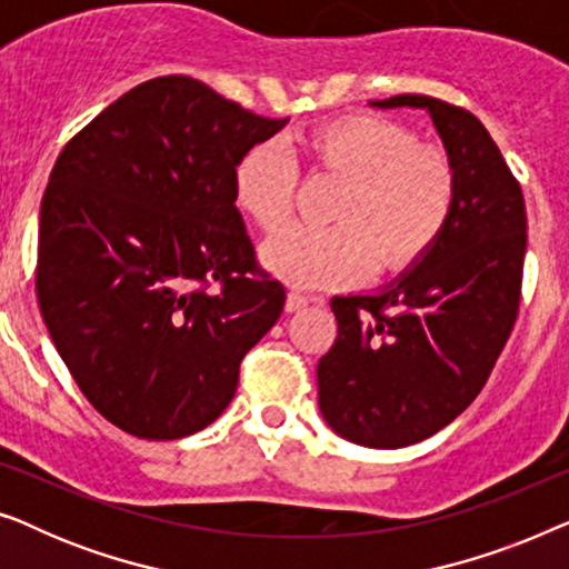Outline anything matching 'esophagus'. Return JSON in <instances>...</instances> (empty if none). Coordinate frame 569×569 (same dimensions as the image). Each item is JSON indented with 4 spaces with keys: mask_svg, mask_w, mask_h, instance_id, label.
Listing matches in <instances>:
<instances>
[{
    "mask_svg": "<svg viewBox=\"0 0 569 569\" xmlns=\"http://www.w3.org/2000/svg\"><path fill=\"white\" fill-rule=\"evenodd\" d=\"M310 302V298L308 295H302V292H287V300H284V310L287 313H295V310H302Z\"/></svg>",
    "mask_w": 569,
    "mask_h": 569,
    "instance_id": "esophagus-1",
    "label": "esophagus"
}]
</instances>
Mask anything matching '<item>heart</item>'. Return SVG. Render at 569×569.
I'll return each mask as SVG.
<instances>
[{
  "label": "heart",
  "mask_w": 569,
  "mask_h": 569,
  "mask_svg": "<svg viewBox=\"0 0 569 569\" xmlns=\"http://www.w3.org/2000/svg\"><path fill=\"white\" fill-rule=\"evenodd\" d=\"M308 166L345 178L331 228L290 224L261 246L271 274L295 287L349 284L368 271H403L446 232L458 201L450 154L399 121L347 113L300 139ZM300 173L274 142L248 147L232 168V199L261 230L290 220Z\"/></svg>",
  "instance_id": "heart-1"
}]
</instances>
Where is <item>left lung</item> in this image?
Here are the masks:
<instances>
[{"label": "left lung", "mask_w": 569, "mask_h": 569, "mask_svg": "<svg viewBox=\"0 0 569 569\" xmlns=\"http://www.w3.org/2000/svg\"><path fill=\"white\" fill-rule=\"evenodd\" d=\"M425 108L458 173V201L425 259L383 290L331 298L337 341L318 362V407L357 446L403 448L453 422L485 388L520 306L526 201L477 116L430 96L372 100Z\"/></svg>", "instance_id": "8db88e82"}]
</instances>
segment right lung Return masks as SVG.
Segmentation results:
<instances>
[{"instance_id": "obj_1", "label": "right lung", "mask_w": 569, "mask_h": 569, "mask_svg": "<svg viewBox=\"0 0 569 569\" xmlns=\"http://www.w3.org/2000/svg\"><path fill=\"white\" fill-rule=\"evenodd\" d=\"M284 123L168 74L61 150L41 201L38 306L84 399L123 432L178 440L212 425L282 313L284 287L256 263L232 168Z\"/></svg>"}]
</instances>
